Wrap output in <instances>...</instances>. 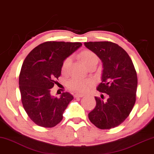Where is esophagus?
<instances>
[{"label": "esophagus", "instance_id": "esophagus-1", "mask_svg": "<svg viewBox=\"0 0 154 154\" xmlns=\"http://www.w3.org/2000/svg\"><path fill=\"white\" fill-rule=\"evenodd\" d=\"M84 94H79V93H76L74 95V97L75 98H81L82 97H84Z\"/></svg>", "mask_w": 154, "mask_h": 154}]
</instances>
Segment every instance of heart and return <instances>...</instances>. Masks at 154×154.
Wrapping results in <instances>:
<instances>
[{
    "mask_svg": "<svg viewBox=\"0 0 154 154\" xmlns=\"http://www.w3.org/2000/svg\"><path fill=\"white\" fill-rule=\"evenodd\" d=\"M81 60L83 62V64L86 66L92 63V62L95 60H98V57L97 55L92 51L85 50L82 51L81 53ZM71 60L70 57H66L64 60L63 63H62V69L63 72H66L68 66L69 65ZM94 82L92 79H79V78H73L72 80H70L68 82V87L71 90L74 91L76 92H85L87 91L90 90V88L92 87Z\"/></svg>",
    "mask_w": 154,
    "mask_h": 154,
    "instance_id": "obj_1",
    "label": "heart"
}]
</instances>
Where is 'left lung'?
Segmentation results:
<instances>
[{"label":"left lung","mask_w":154,"mask_h":154,"mask_svg":"<svg viewBox=\"0 0 154 154\" xmlns=\"http://www.w3.org/2000/svg\"><path fill=\"white\" fill-rule=\"evenodd\" d=\"M84 44L103 63L101 82L97 90L109 96L106 101L95 97L97 105L88 114L89 119L100 129L115 128L128 117L135 105L136 71L130 56L118 44L111 42H90Z\"/></svg>","instance_id":"1"}]
</instances>
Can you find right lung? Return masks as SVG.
I'll return each instance as SVG.
<instances>
[{
  "label": "right lung",
  "instance_id": "right-lung-1",
  "mask_svg": "<svg viewBox=\"0 0 154 154\" xmlns=\"http://www.w3.org/2000/svg\"><path fill=\"white\" fill-rule=\"evenodd\" d=\"M81 46V42H46L31 51L23 61L19 79L21 102L37 125L52 128L62 121L73 97L63 92L55 97L51 89L60 76L64 60Z\"/></svg>",
  "mask_w": 154,
  "mask_h": 154
}]
</instances>
